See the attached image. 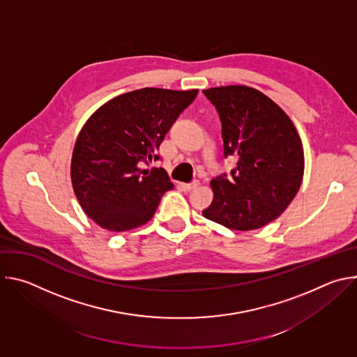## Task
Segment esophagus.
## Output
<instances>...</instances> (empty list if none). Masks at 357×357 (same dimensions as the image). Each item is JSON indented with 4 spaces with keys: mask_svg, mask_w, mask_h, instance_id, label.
<instances>
[{
    "mask_svg": "<svg viewBox=\"0 0 357 357\" xmlns=\"http://www.w3.org/2000/svg\"><path fill=\"white\" fill-rule=\"evenodd\" d=\"M181 186H182L183 190H192V189H196L199 186V181H193L190 183H182Z\"/></svg>",
    "mask_w": 357,
    "mask_h": 357,
    "instance_id": "esophagus-1",
    "label": "esophagus"
}]
</instances>
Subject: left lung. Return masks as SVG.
Returning a JSON list of instances; mask_svg holds the SVG:
<instances>
[{"instance_id": "obj_1", "label": "left lung", "mask_w": 357, "mask_h": 357, "mask_svg": "<svg viewBox=\"0 0 357 357\" xmlns=\"http://www.w3.org/2000/svg\"><path fill=\"white\" fill-rule=\"evenodd\" d=\"M222 121L225 158H237L230 176L211 182L203 216L231 230H254L277 219L303 176V149L291 119L264 93L248 86L203 90Z\"/></svg>"}]
</instances>
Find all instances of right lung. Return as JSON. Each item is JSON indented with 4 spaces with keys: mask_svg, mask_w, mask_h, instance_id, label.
Masks as SVG:
<instances>
[{
    "mask_svg": "<svg viewBox=\"0 0 357 357\" xmlns=\"http://www.w3.org/2000/svg\"><path fill=\"white\" fill-rule=\"evenodd\" d=\"M199 90L145 87L114 97L83 126L75 144L70 176L84 213L100 227L126 231L154 216L174 188L155 151Z\"/></svg>",
    "mask_w": 357,
    "mask_h": 357,
    "instance_id": "obj_1",
    "label": "right lung"
}]
</instances>
